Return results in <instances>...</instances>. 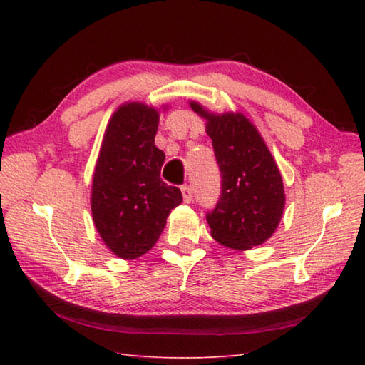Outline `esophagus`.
I'll return each mask as SVG.
<instances>
[{
  "label": "esophagus",
  "mask_w": 365,
  "mask_h": 365,
  "mask_svg": "<svg viewBox=\"0 0 365 365\" xmlns=\"http://www.w3.org/2000/svg\"><path fill=\"white\" fill-rule=\"evenodd\" d=\"M182 195H183V201L185 202H191V200H193V188H191L190 185H183V187H182Z\"/></svg>",
  "instance_id": "1"
}]
</instances>
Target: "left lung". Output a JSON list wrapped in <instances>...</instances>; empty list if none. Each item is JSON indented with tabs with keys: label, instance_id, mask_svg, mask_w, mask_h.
<instances>
[{
	"label": "left lung",
	"instance_id": "1",
	"mask_svg": "<svg viewBox=\"0 0 365 365\" xmlns=\"http://www.w3.org/2000/svg\"><path fill=\"white\" fill-rule=\"evenodd\" d=\"M190 106L207 120L222 177L219 202L206 215L212 238L232 250L262 245L285 207L283 180L267 145L242 113L211 114L196 101Z\"/></svg>",
	"mask_w": 365,
	"mask_h": 365
}]
</instances>
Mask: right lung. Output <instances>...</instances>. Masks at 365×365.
<instances>
[{
  "instance_id": "add662e5",
  "label": "right lung",
  "mask_w": 365,
  "mask_h": 365,
  "mask_svg": "<svg viewBox=\"0 0 365 365\" xmlns=\"http://www.w3.org/2000/svg\"><path fill=\"white\" fill-rule=\"evenodd\" d=\"M158 123V109L122 104L110 117L96 160L91 214L104 245L122 259L150 251L182 202L180 190L160 178L165 154L154 145Z\"/></svg>"
}]
</instances>
